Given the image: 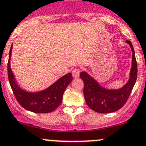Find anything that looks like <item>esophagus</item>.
I'll list each match as a JSON object with an SVG mask.
<instances>
[{"mask_svg":"<svg viewBox=\"0 0 146 146\" xmlns=\"http://www.w3.org/2000/svg\"><path fill=\"white\" fill-rule=\"evenodd\" d=\"M80 74V70L78 68H75L72 71V75L74 78H78Z\"/></svg>","mask_w":146,"mask_h":146,"instance_id":"obj_1","label":"esophagus"}]
</instances>
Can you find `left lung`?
I'll return each instance as SVG.
<instances>
[{
  "mask_svg": "<svg viewBox=\"0 0 146 146\" xmlns=\"http://www.w3.org/2000/svg\"><path fill=\"white\" fill-rule=\"evenodd\" d=\"M126 42L132 51V63L130 78L123 87L119 89H105L86 72L80 73V78L84 84V95L86 104L95 112L107 113L118 111L124 106L132 92L137 80V65L132 43L128 40Z\"/></svg>",
  "mask_w": 146,
  "mask_h": 146,
  "instance_id": "obj_1",
  "label": "left lung"
}]
</instances>
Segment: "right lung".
<instances>
[{"mask_svg": "<svg viewBox=\"0 0 146 146\" xmlns=\"http://www.w3.org/2000/svg\"><path fill=\"white\" fill-rule=\"evenodd\" d=\"M12 51L11 45L8 62V78L13 93L20 106L31 112L46 113L52 112L60 106L65 89L73 80L71 73L65 75L54 83L52 86L38 92H27L19 87L10 68V57Z\"/></svg>", "mask_w": 146, "mask_h": 146, "instance_id": "obj_1", "label": "right lung"}]
</instances>
